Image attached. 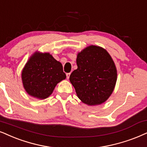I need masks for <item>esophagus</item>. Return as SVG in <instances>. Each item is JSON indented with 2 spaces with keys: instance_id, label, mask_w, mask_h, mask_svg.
<instances>
[{
  "instance_id": "esophagus-1",
  "label": "esophagus",
  "mask_w": 147,
  "mask_h": 147,
  "mask_svg": "<svg viewBox=\"0 0 147 147\" xmlns=\"http://www.w3.org/2000/svg\"><path fill=\"white\" fill-rule=\"evenodd\" d=\"M70 73H66V78H67L68 79H69V77H70Z\"/></svg>"
}]
</instances>
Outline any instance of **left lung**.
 I'll list each match as a JSON object with an SVG mask.
<instances>
[{
	"label": "left lung",
	"instance_id": "left-lung-1",
	"mask_svg": "<svg viewBox=\"0 0 147 147\" xmlns=\"http://www.w3.org/2000/svg\"><path fill=\"white\" fill-rule=\"evenodd\" d=\"M77 64L70 81L78 98L90 106L105 102L117 81V69L109 53L103 48L91 45L78 53Z\"/></svg>",
	"mask_w": 147,
	"mask_h": 147
}]
</instances>
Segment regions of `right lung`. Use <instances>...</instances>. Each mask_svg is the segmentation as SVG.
Returning a JSON list of instances; mask_svg holds the SVG:
<instances>
[{
	"instance_id": "right-lung-1",
	"label": "right lung",
	"mask_w": 147,
	"mask_h": 147,
	"mask_svg": "<svg viewBox=\"0 0 147 147\" xmlns=\"http://www.w3.org/2000/svg\"><path fill=\"white\" fill-rule=\"evenodd\" d=\"M66 77L62 64L49 53H35L22 73L24 89L29 95L38 99L49 97L57 83Z\"/></svg>"
}]
</instances>
